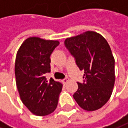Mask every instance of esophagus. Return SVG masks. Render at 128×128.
<instances>
[{
	"mask_svg": "<svg viewBox=\"0 0 128 128\" xmlns=\"http://www.w3.org/2000/svg\"><path fill=\"white\" fill-rule=\"evenodd\" d=\"M68 81V80L67 79V78H64V79H63L62 80V82H63V84H67V82Z\"/></svg>",
	"mask_w": 128,
	"mask_h": 128,
	"instance_id": "obj_1",
	"label": "esophagus"
}]
</instances>
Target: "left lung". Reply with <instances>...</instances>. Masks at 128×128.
<instances>
[{"label":"left lung","mask_w":128,"mask_h":128,"mask_svg":"<svg viewBox=\"0 0 128 128\" xmlns=\"http://www.w3.org/2000/svg\"><path fill=\"white\" fill-rule=\"evenodd\" d=\"M64 45L80 70L83 83L73 97L84 110H96L110 98L114 85V58L105 38L94 31H86L67 38Z\"/></svg>","instance_id":"left-lung-1"}]
</instances>
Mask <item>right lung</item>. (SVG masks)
Returning <instances> with one entry per match:
<instances>
[{"label": "right lung", "mask_w": 128, "mask_h": 128, "mask_svg": "<svg viewBox=\"0 0 128 128\" xmlns=\"http://www.w3.org/2000/svg\"><path fill=\"white\" fill-rule=\"evenodd\" d=\"M59 44L32 37L23 42L17 53L14 70L20 98L38 116L50 114L58 106L62 84L53 78L47 80L45 75L50 72V57Z\"/></svg>", "instance_id": "right-lung-1"}]
</instances>
